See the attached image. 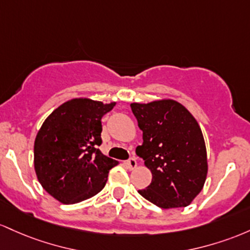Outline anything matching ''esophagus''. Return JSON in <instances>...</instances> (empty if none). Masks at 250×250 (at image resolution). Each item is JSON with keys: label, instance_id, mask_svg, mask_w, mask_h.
I'll return each mask as SVG.
<instances>
[{"label": "esophagus", "instance_id": "34e87169", "mask_svg": "<svg viewBox=\"0 0 250 250\" xmlns=\"http://www.w3.org/2000/svg\"><path fill=\"white\" fill-rule=\"evenodd\" d=\"M126 164H127V167L130 170L136 169V167H137V159L134 158V157H132V158H130L127 162H126Z\"/></svg>", "mask_w": 250, "mask_h": 250}]
</instances>
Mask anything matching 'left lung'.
<instances>
[{"instance_id":"8db88e82","label":"left lung","mask_w":250,"mask_h":250,"mask_svg":"<svg viewBox=\"0 0 250 250\" xmlns=\"http://www.w3.org/2000/svg\"><path fill=\"white\" fill-rule=\"evenodd\" d=\"M131 108L143 131V144L136 153L152 173L150 186L138 192L162 209L189 206L203 189L208 173L197 120L172 99L132 103Z\"/></svg>"}]
</instances>
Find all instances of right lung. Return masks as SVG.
Returning <instances> with one entry per match:
<instances>
[{
    "label": "right lung",
    "instance_id": "1",
    "mask_svg": "<svg viewBox=\"0 0 250 250\" xmlns=\"http://www.w3.org/2000/svg\"><path fill=\"white\" fill-rule=\"evenodd\" d=\"M116 103L75 98L55 108L36 134L34 167L39 182L63 204L93 197L117 161L103 155L102 118Z\"/></svg>",
    "mask_w": 250,
    "mask_h": 250
}]
</instances>
